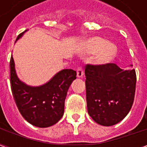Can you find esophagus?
<instances>
[{
	"mask_svg": "<svg viewBox=\"0 0 147 147\" xmlns=\"http://www.w3.org/2000/svg\"><path fill=\"white\" fill-rule=\"evenodd\" d=\"M83 67H81V66H78L77 67V77H80L83 76Z\"/></svg>",
	"mask_w": 147,
	"mask_h": 147,
	"instance_id": "esophagus-1",
	"label": "esophagus"
}]
</instances>
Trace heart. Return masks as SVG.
Segmentation results:
<instances>
[{"instance_id": "1", "label": "heart", "mask_w": 147, "mask_h": 147, "mask_svg": "<svg viewBox=\"0 0 147 147\" xmlns=\"http://www.w3.org/2000/svg\"><path fill=\"white\" fill-rule=\"evenodd\" d=\"M106 44L107 42L101 38H94L90 41L89 48L92 53L102 49L98 56V61L100 63H105L111 60L117 52V49L113 45Z\"/></svg>"}]
</instances>
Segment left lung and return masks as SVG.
Returning <instances> with one entry per match:
<instances>
[{
    "instance_id": "8db88e82",
    "label": "left lung",
    "mask_w": 147,
    "mask_h": 147,
    "mask_svg": "<svg viewBox=\"0 0 147 147\" xmlns=\"http://www.w3.org/2000/svg\"><path fill=\"white\" fill-rule=\"evenodd\" d=\"M86 105L96 123L112 126L126 117L136 94L135 69L123 70L117 64L85 65Z\"/></svg>"
}]
</instances>
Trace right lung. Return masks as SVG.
I'll return each instance as SVG.
<instances>
[{"instance_id":"1","label":"right lung","mask_w":147,"mask_h":147,"mask_svg":"<svg viewBox=\"0 0 147 147\" xmlns=\"http://www.w3.org/2000/svg\"><path fill=\"white\" fill-rule=\"evenodd\" d=\"M18 35L16 41L24 32ZM76 71L64 69L50 81L40 86H29L18 79L12 56L10 59V84L18 109L27 122L38 127H47L57 123L63 117L67 90Z\"/></svg>"}]
</instances>
